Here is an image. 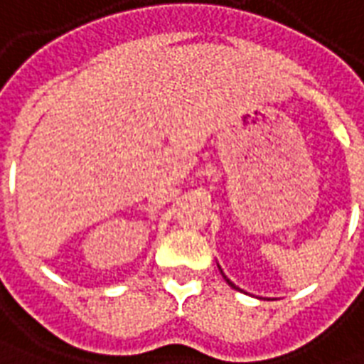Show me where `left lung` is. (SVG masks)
I'll use <instances>...</instances> for the list:
<instances>
[{"mask_svg": "<svg viewBox=\"0 0 364 364\" xmlns=\"http://www.w3.org/2000/svg\"><path fill=\"white\" fill-rule=\"evenodd\" d=\"M218 268H220V266H218ZM220 272H222V276H223V279H225V282H228V284H230V285H231V287H233V289H239V287H237V285H235V284H233V282H231V279H230V278H228V276H225V274H223V270H222V268H220Z\"/></svg>", "mask_w": 364, "mask_h": 364, "instance_id": "8db88e82", "label": "left lung"}]
</instances>
